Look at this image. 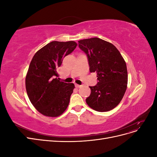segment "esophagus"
<instances>
[{"mask_svg":"<svg viewBox=\"0 0 157 157\" xmlns=\"http://www.w3.org/2000/svg\"><path fill=\"white\" fill-rule=\"evenodd\" d=\"M80 86H81V85H79V84H75V87H76V88H80Z\"/></svg>","mask_w":157,"mask_h":157,"instance_id":"1","label":"esophagus"}]
</instances>
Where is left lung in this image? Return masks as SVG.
Instances as JSON below:
<instances>
[{
  "instance_id": "1",
  "label": "left lung",
  "mask_w": 157,
  "mask_h": 157,
  "mask_svg": "<svg viewBox=\"0 0 157 157\" xmlns=\"http://www.w3.org/2000/svg\"><path fill=\"white\" fill-rule=\"evenodd\" d=\"M86 53L90 71L97 73L98 82L86 99L88 105L99 112L116 107L124 96L128 84L126 64L120 52L110 42L94 37L78 41Z\"/></svg>"
}]
</instances>
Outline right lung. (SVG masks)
<instances>
[{
    "mask_svg": "<svg viewBox=\"0 0 157 157\" xmlns=\"http://www.w3.org/2000/svg\"><path fill=\"white\" fill-rule=\"evenodd\" d=\"M77 46L75 41H52L38 50L31 61L25 77L27 94L33 105L46 117L62 115L69 105L75 85L59 80L57 69Z\"/></svg>",
    "mask_w": 157,
    "mask_h": 157,
    "instance_id": "add662e5",
    "label": "right lung"
}]
</instances>
